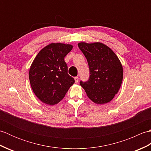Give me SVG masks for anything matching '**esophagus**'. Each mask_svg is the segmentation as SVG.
<instances>
[{"label": "esophagus", "mask_w": 151, "mask_h": 151, "mask_svg": "<svg viewBox=\"0 0 151 151\" xmlns=\"http://www.w3.org/2000/svg\"><path fill=\"white\" fill-rule=\"evenodd\" d=\"M74 78H75V83H78V77H77V76H76V77H75Z\"/></svg>", "instance_id": "obj_1"}]
</instances>
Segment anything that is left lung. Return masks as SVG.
I'll use <instances>...</instances> for the list:
<instances>
[{"label":"left lung","mask_w":151,"mask_h":151,"mask_svg":"<svg viewBox=\"0 0 151 151\" xmlns=\"http://www.w3.org/2000/svg\"><path fill=\"white\" fill-rule=\"evenodd\" d=\"M78 46L87 59L90 73L88 81L80 84L94 103H108L117 93L123 81V69L119 59L101 42H81Z\"/></svg>","instance_id":"8db88e82"}]
</instances>
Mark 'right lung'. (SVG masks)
Segmentation results:
<instances>
[{"mask_svg": "<svg viewBox=\"0 0 151 151\" xmlns=\"http://www.w3.org/2000/svg\"><path fill=\"white\" fill-rule=\"evenodd\" d=\"M73 49L70 44L52 43L41 49L31 64L29 80L36 97L53 106L65 97L75 80L67 73L64 58Z\"/></svg>", "mask_w": 151, "mask_h": 151, "instance_id": "right-lung-1", "label": "right lung"}]
</instances>
